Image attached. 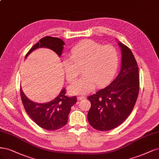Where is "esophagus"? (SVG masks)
<instances>
[{
  "mask_svg": "<svg viewBox=\"0 0 159 159\" xmlns=\"http://www.w3.org/2000/svg\"><path fill=\"white\" fill-rule=\"evenodd\" d=\"M86 97L85 96H79L77 97V100H83L84 99H85Z\"/></svg>",
  "mask_w": 159,
  "mask_h": 159,
  "instance_id": "1",
  "label": "esophagus"
}]
</instances>
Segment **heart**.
<instances>
[{"instance_id": "heart-1", "label": "heart", "mask_w": 159, "mask_h": 159, "mask_svg": "<svg viewBox=\"0 0 159 159\" xmlns=\"http://www.w3.org/2000/svg\"><path fill=\"white\" fill-rule=\"evenodd\" d=\"M118 53L112 45H102L92 39L82 41L71 49L69 58L63 61L65 76L70 83L78 78L80 70L83 78L69 87L73 94H86L95 84H106L115 73L118 65Z\"/></svg>"}]
</instances>
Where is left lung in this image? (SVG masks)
<instances>
[{
    "label": "left lung",
    "mask_w": 159,
    "mask_h": 159,
    "mask_svg": "<svg viewBox=\"0 0 159 159\" xmlns=\"http://www.w3.org/2000/svg\"><path fill=\"white\" fill-rule=\"evenodd\" d=\"M121 66L117 77L106 88L89 96L90 125L98 131H109L121 124L129 116L139 90V68L130 49L121 42Z\"/></svg>",
    "instance_id": "left-lung-1"
}]
</instances>
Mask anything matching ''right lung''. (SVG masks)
<instances>
[{
    "label": "right lung",
    "instance_id": "right-lung-1",
    "mask_svg": "<svg viewBox=\"0 0 159 159\" xmlns=\"http://www.w3.org/2000/svg\"><path fill=\"white\" fill-rule=\"evenodd\" d=\"M64 45L63 41L58 38L44 37L30 49L25 59L33 51L39 48L52 49L60 57ZM20 96L24 109L30 118L38 125L49 131L59 129L66 124L71 107L76 102V96H66L65 89L61 90L55 98L47 103H36L30 100L23 93L22 88H20Z\"/></svg>",
    "mask_w": 159,
    "mask_h": 159
}]
</instances>
